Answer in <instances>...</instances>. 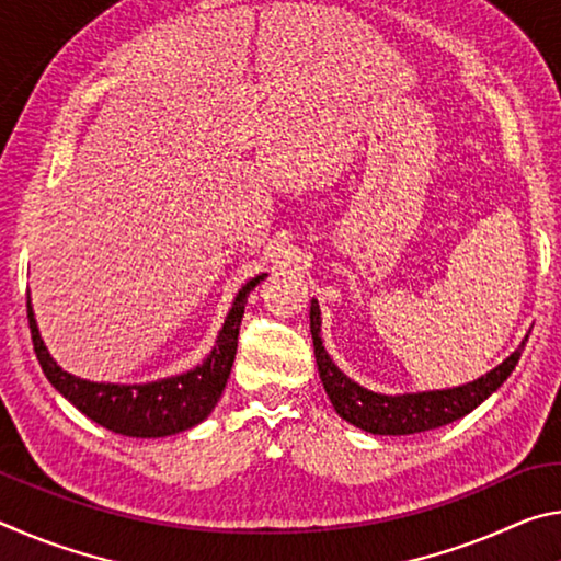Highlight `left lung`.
Masks as SVG:
<instances>
[{"label":"left lung","mask_w":561,"mask_h":561,"mask_svg":"<svg viewBox=\"0 0 561 561\" xmlns=\"http://www.w3.org/2000/svg\"><path fill=\"white\" fill-rule=\"evenodd\" d=\"M311 339H314V356L319 366V378L324 383L334 411L346 423L374 435H413L423 431L440 428L458 417L474 411L485 398H490L497 388L507 381V376L515 371L529 334L522 339V344L492 368L485 376L474 378L470 383L440 388V391H417V393H376L368 391L341 371V368L327 354L324 341H321V309L319 301L311 299Z\"/></svg>","instance_id":"8db88e82"}]
</instances>
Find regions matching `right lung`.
<instances>
[{"mask_svg":"<svg viewBox=\"0 0 561 561\" xmlns=\"http://www.w3.org/2000/svg\"><path fill=\"white\" fill-rule=\"evenodd\" d=\"M264 277L267 274H257L237 291L213 351L203 358V364L185 374L158 378L150 383H99L64 371L44 346L30 299L26 317H30L36 358L56 391L103 428L128 435V438H165V435L183 433L203 423L220 401L232 371L247 297Z\"/></svg>","mask_w":561,"mask_h":561,"instance_id":"1","label":"right lung"}]
</instances>
